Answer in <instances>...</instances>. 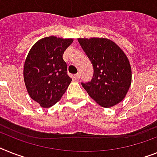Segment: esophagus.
Here are the masks:
<instances>
[{
  "mask_svg": "<svg viewBox=\"0 0 157 157\" xmlns=\"http://www.w3.org/2000/svg\"><path fill=\"white\" fill-rule=\"evenodd\" d=\"M74 77L76 79H79V78H80L79 73H78V74H76V75H75V76H74Z\"/></svg>",
  "mask_w": 157,
  "mask_h": 157,
  "instance_id": "1",
  "label": "esophagus"
}]
</instances>
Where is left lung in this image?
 Here are the masks:
<instances>
[{"instance_id": "left-lung-1", "label": "left lung", "mask_w": 157, "mask_h": 157, "mask_svg": "<svg viewBox=\"0 0 157 157\" xmlns=\"http://www.w3.org/2000/svg\"><path fill=\"white\" fill-rule=\"evenodd\" d=\"M78 41L94 68L91 81L82 82V86L102 107L120 103L132 83V69L126 54L107 38H78Z\"/></svg>"}]
</instances>
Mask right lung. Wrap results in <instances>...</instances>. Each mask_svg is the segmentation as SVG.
I'll return each instance as SVG.
<instances>
[{
	"label": "right lung",
	"mask_w": 157,
	"mask_h": 157,
	"mask_svg": "<svg viewBox=\"0 0 157 157\" xmlns=\"http://www.w3.org/2000/svg\"><path fill=\"white\" fill-rule=\"evenodd\" d=\"M72 42V38L44 37L33 45L27 55L23 71L25 84L31 99L41 107L58 103L72 81L63 58Z\"/></svg>",
	"instance_id": "add662e5"
}]
</instances>
